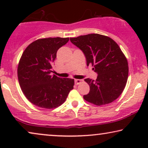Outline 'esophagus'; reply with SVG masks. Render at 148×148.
<instances>
[{
    "label": "esophagus",
    "mask_w": 148,
    "mask_h": 148,
    "mask_svg": "<svg viewBox=\"0 0 148 148\" xmlns=\"http://www.w3.org/2000/svg\"><path fill=\"white\" fill-rule=\"evenodd\" d=\"M82 82V79H75V84L76 85L79 84Z\"/></svg>",
    "instance_id": "esophagus-1"
}]
</instances>
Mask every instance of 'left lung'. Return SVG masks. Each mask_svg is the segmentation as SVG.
<instances>
[{
    "label": "left lung",
    "instance_id": "8db88e82",
    "mask_svg": "<svg viewBox=\"0 0 148 148\" xmlns=\"http://www.w3.org/2000/svg\"><path fill=\"white\" fill-rule=\"evenodd\" d=\"M71 42L84 52L87 65H92L97 73L96 80L85 81L90 92L84 98L97 106L112 102L126 86L129 73L127 60L118 44L108 36L90 34L71 38Z\"/></svg>",
    "mask_w": 148,
    "mask_h": 148
}]
</instances>
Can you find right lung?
Segmentation results:
<instances>
[{
    "label": "right lung",
    "instance_id": "add662e5",
    "mask_svg": "<svg viewBox=\"0 0 148 148\" xmlns=\"http://www.w3.org/2000/svg\"><path fill=\"white\" fill-rule=\"evenodd\" d=\"M69 40L59 37L39 39L24 50L18 65V79L23 94L35 106L55 108L65 102L73 89V79L50 74L56 52Z\"/></svg>",
    "mask_w": 148,
    "mask_h": 148
}]
</instances>
